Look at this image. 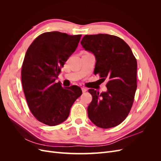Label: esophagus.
Here are the masks:
<instances>
[{
  "label": "esophagus",
  "mask_w": 161,
  "mask_h": 161,
  "mask_svg": "<svg viewBox=\"0 0 161 161\" xmlns=\"http://www.w3.org/2000/svg\"><path fill=\"white\" fill-rule=\"evenodd\" d=\"M87 91V89L85 88V87H82V92H85Z\"/></svg>",
  "instance_id": "esophagus-1"
}]
</instances>
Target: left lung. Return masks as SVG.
<instances>
[{
  "mask_svg": "<svg viewBox=\"0 0 161 161\" xmlns=\"http://www.w3.org/2000/svg\"><path fill=\"white\" fill-rule=\"evenodd\" d=\"M81 45L96 58L95 75L108 80V91L90 89L92 99L87 111L91 121L101 128L118 125L127 118L137 88V61L122 39L108 34L86 35Z\"/></svg>",
  "mask_w": 161,
  "mask_h": 161,
  "instance_id": "obj_1",
  "label": "left lung"
}]
</instances>
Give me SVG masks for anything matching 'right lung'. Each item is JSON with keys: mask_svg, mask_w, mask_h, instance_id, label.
<instances>
[{"mask_svg": "<svg viewBox=\"0 0 161 161\" xmlns=\"http://www.w3.org/2000/svg\"><path fill=\"white\" fill-rule=\"evenodd\" d=\"M81 36L46 32L37 36L27 50L21 69L24 94L31 114L46 125L53 126L64 121L74 102L82 95L79 86L63 88L60 82H55Z\"/></svg>", "mask_w": 161, "mask_h": 161, "instance_id": "obj_1", "label": "right lung"}]
</instances>
